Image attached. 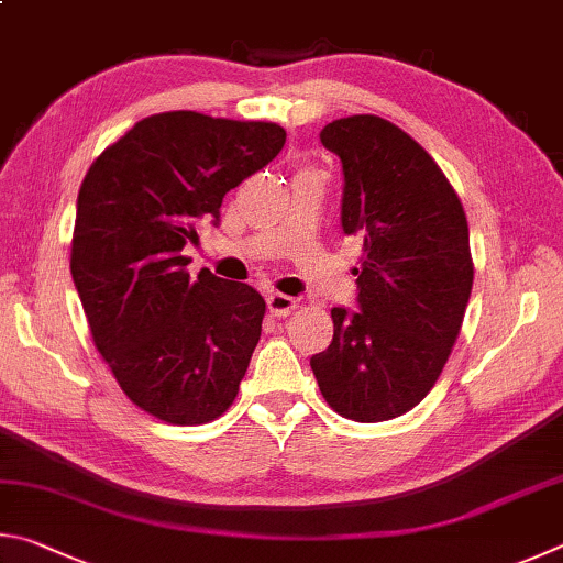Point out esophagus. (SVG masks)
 <instances>
[{
  "instance_id": "obj_1",
  "label": "esophagus",
  "mask_w": 563,
  "mask_h": 563,
  "mask_svg": "<svg viewBox=\"0 0 563 563\" xmlns=\"http://www.w3.org/2000/svg\"><path fill=\"white\" fill-rule=\"evenodd\" d=\"M266 309H269L272 317L284 319V317H289L294 309H297V301L287 297V294H269V299H266Z\"/></svg>"
}]
</instances>
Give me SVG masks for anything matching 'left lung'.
Masks as SVG:
<instances>
[{"label":"left lung","instance_id":"left-lung-1","mask_svg":"<svg viewBox=\"0 0 563 563\" xmlns=\"http://www.w3.org/2000/svg\"><path fill=\"white\" fill-rule=\"evenodd\" d=\"M321 143L341 157V227L363 236V256L358 311L331 309L311 371L339 416L393 420L428 396L460 336L475 279L467 217L426 147L386 118H339Z\"/></svg>","mask_w":563,"mask_h":563}]
</instances>
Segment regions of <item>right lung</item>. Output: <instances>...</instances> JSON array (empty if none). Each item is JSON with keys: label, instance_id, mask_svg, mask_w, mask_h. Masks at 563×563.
Returning a JSON list of instances; mask_svg holds the SVG:
<instances>
[{"label": "right lung", "instance_id": "obj_1", "mask_svg": "<svg viewBox=\"0 0 563 563\" xmlns=\"http://www.w3.org/2000/svg\"><path fill=\"white\" fill-rule=\"evenodd\" d=\"M284 141L276 123L167 111L137 121L88 167L71 276L98 353L147 416L202 426L236 398L266 303L210 269L192 282L183 246Z\"/></svg>", "mask_w": 563, "mask_h": 563}]
</instances>
